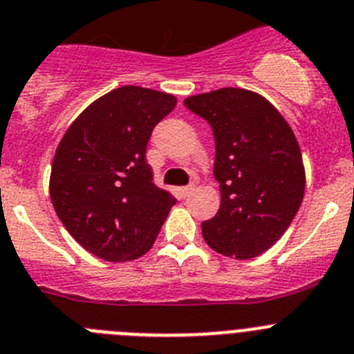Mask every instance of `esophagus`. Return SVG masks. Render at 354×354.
I'll list each match as a JSON object with an SVG mask.
<instances>
[{
  "label": "esophagus",
  "mask_w": 354,
  "mask_h": 354,
  "mask_svg": "<svg viewBox=\"0 0 354 354\" xmlns=\"http://www.w3.org/2000/svg\"><path fill=\"white\" fill-rule=\"evenodd\" d=\"M194 190H196V187H194V185H189V187H181L180 194L183 197H187V196H190V194H192Z\"/></svg>",
  "instance_id": "esophagus-1"
}]
</instances>
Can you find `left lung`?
I'll return each mask as SVG.
<instances>
[{
  "instance_id": "1",
  "label": "left lung",
  "mask_w": 354,
  "mask_h": 354,
  "mask_svg": "<svg viewBox=\"0 0 354 354\" xmlns=\"http://www.w3.org/2000/svg\"><path fill=\"white\" fill-rule=\"evenodd\" d=\"M183 104L205 118L215 138L221 208L201 224L206 243L234 259L261 256L304 201V158L291 127L263 95L243 88L194 95Z\"/></svg>"
}]
</instances>
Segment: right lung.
Returning a JSON list of instances; mask_svg holds the SVG:
<instances>
[{"mask_svg":"<svg viewBox=\"0 0 354 354\" xmlns=\"http://www.w3.org/2000/svg\"><path fill=\"white\" fill-rule=\"evenodd\" d=\"M174 106V95L122 86L86 107L59 141L50 201L66 231L93 256L122 263L153 247L176 199L153 183L146 146Z\"/></svg>","mask_w":354,"mask_h":354,"instance_id":"1","label":"right lung"}]
</instances>
